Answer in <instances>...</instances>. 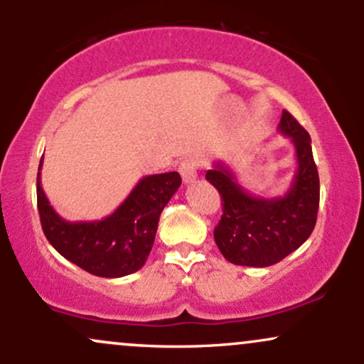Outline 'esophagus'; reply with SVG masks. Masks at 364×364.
<instances>
[{
  "label": "esophagus",
  "mask_w": 364,
  "mask_h": 364,
  "mask_svg": "<svg viewBox=\"0 0 364 364\" xmlns=\"http://www.w3.org/2000/svg\"><path fill=\"white\" fill-rule=\"evenodd\" d=\"M196 169H198V164H196L195 159H185L179 164V173H181V178L185 183H193L196 179Z\"/></svg>",
  "instance_id": "1"
}]
</instances>
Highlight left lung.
Segmentation results:
<instances>
[{"label": "left lung", "mask_w": 364, "mask_h": 364, "mask_svg": "<svg viewBox=\"0 0 364 364\" xmlns=\"http://www.w3.org/2000/svg\"><path fill=\"white\" fill-rule=\"evenodd\" d=\"M294 145L296 168L289 190L281 196L246 191L224 162H215L205 179L223 200V217L214 231L217 248L228 262L270 267L298 250L311 235L320 203V179L308 132L287 111L277 127Z\"/></svg>", "instance_id": "8db88e82"}]
</instances>
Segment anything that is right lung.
I'll return each instance as SVG.
<instances>
[{
	"label": "right lung",
	"instance_id": "1",
	"mask_svg": "<svg viewBox=\"0 0 364 364\" xmlns=\"http://www.w3.org/2000/svg\"><path fill=\"white\" fill-rule=\"evenodd\" d=\"M41 159L37 173V208L49 243L80 269L97 277H124L145 265L161 212L181 186V176L173 173L141 178L132 193L111 215L101 220H70L54 210L41 186Z\"/></svg>",
	"mask_w": 364,
	"mask_h": 364
}]
</instances>
